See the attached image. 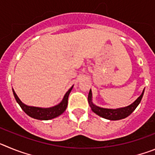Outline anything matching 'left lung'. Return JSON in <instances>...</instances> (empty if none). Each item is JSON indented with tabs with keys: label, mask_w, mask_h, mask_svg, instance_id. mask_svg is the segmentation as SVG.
Wrapping results in <instances>:
<instances>
[{
	"label": "left lung",
	"mask_w": 155,
	"mask_h": 155,
	"mask_svg": "<svg viewBox=\"0 0 155 155\" xmlns=\"http://www.w3.org/2000/svg\"><path fill=\"white\" fill-rule=\"evenodd\" d=\"M143 92H144V90L143 91L142 94L138 97L137 99L130 105L116 109H105V108L98 107V106L94 105L92 102V93H91V90L89 91V94H88V97H87V101H88V103H89L91 110L95 114L98 115V116H101L102 118L106 119V120H119L127 117L135 110V109L137 107V105H139L140 101H141L142 97L143 95Z\"/></svg>",
	"instance_id": "obj_1"
}]
</instances>
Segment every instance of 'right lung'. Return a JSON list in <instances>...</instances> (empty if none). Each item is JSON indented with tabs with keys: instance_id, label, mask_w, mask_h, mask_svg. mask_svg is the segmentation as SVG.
I'll return each instance as SVG.
<instances>
[{
	"instance_id": "add662e5",
	"label": "right lung",
	"mask_w": 155,
	"mask_h": 155,
	"mask_svg": "<svg viewBox=\"0 0 155 155\" xmlns=\"http://www.w3.org/2000/svg\"><path fill=\"white\" fill-rule=\"evenodd\" d=\"M72 88H73V86L67 91L63 100L58 105L50 108L34 107V106H29V105H25V104H24L21 102V100L19 99V98L18 97L16 93L15 92L14 89H12V91H13L14 96L15 98L16 102L18 103V105H20V107L21 108V109L28 116H29L31 118L36 119V120H52L53 118H56V117H57L59 116H61L64 111L66 110L67 106H68V96H69V94L71 93Z\"/></svg>"
}]
</instances>
